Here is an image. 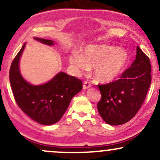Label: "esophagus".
Returning a JSON list of instances; mask_svg holds the SVG:
<instances>
[{
	"instance_id": "esophagus-1",
	"label": "esophagus",
	"mask_w": 160,
	"mask_h": 160,
	"mask_svg": "<svg viewBox=\"0 0 160 160\" xmlns=\"http://www.w3.org/2000/svg\"><path fill=\"white\" fill-rule=\"evenodd\" d=\"M92 86V84L89 82V81H85L83 82V86H82V88L83 89H89Z\"/></svg>"
}]
</instances>
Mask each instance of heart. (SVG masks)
Masks as SVG:
<instances>
[{
    "label": "heart",
    "instance_id": "heart-1",
    "mask_svg": "<svg viewBox=\"0 0 160 160\" xmlns=\"http://www.w3.org/2000/svg\"><path fill=\"white\" fill-rule=\"evenodd\" d=\"M129 62V56L124 49L109 45L89 46L83 55L74 53L70 63L79 72H86L94 68V77L98 82H110L120 76Z\"/></svg>",
    "mask_w": 160,
    "mask_h": 160
}]
</instances>
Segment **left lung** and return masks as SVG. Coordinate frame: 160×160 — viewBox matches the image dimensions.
<instances>
[{"label": "left lung", "mask_w": 160, "mask_h": 160, "mask_svg": "<svg viewBox=\"0 0 160 160\" xmlns=\"http://www.w3.org/2000/svg\"><path fill=\"white\" fill-rule=\"evenodd\" d=\"M135 61L120 78L98 85L102 94L97 108L104 122L118 126L132 119L139 111L151 83L150 58L137 47Z\"/></svg>", "instance_id": "obj_1"}]
</instances>
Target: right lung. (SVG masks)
I'll return each instance as SVG.
<instances>
[{"label": "right lung", "instance_id": "add662e5", "mask_svg": "<svg viewBox=\"0 0 160 160\" xmlns=\"http://www.w3.org/2000/svg\"><path fill=\"white\" fill-rule=\"evenodd\" d=\"M38 41L52 46V40L34 38ZM24 44L12 60L10 69V81L16 103L32 120L43 125L58 122L65 113L71 99L82 89L80 79L60 72L50 81L40 86L31 85L24 80L19 71V58Z\"/></svg>", "mask_w": 160, "mask_h": 160}]
</instances>
